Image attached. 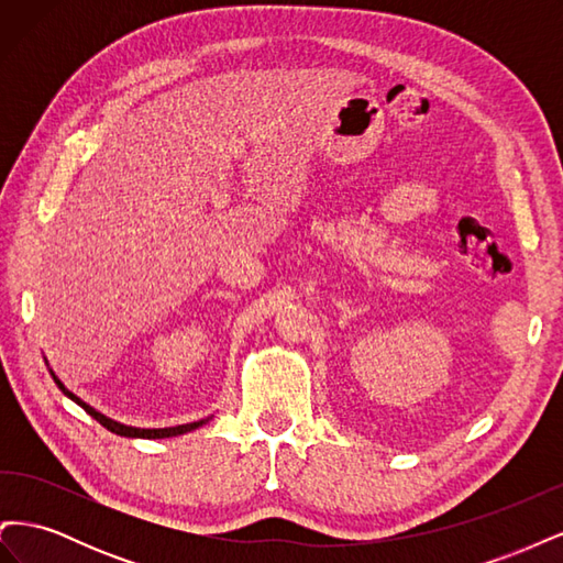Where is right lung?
Wrapping results in <instances>:
<instances>
[{"label":"right lung","instance_id":"obj_1","mask_svg":"<svg viewBox=\"0 0 563 563\" xmlns=\"http://www.w3.org/2000/svg\"><path fill=\"white\" fill-rule=\"evenodd\" d=\"M48 373H51V378L56 380V385L63 389V395L67 397V399H73L77 406H81L84 411H87L91 418H96L100 424H103V428H108L110 432H114V434H119V437H129V439H166V437H178V434H187V432H192V430H197V428H201V424H207L213 416H209V418H201V420H195V422H185V424H176V428H133V424H124V422H117V420H112V418H108L106 413H100V411H96L93 406H89L87 401H81L75 391H70L67 389L60 380H58V376L54 371L48 368Z\"/></svg>","mask_w":563,"mask_h":563}]
</instances>
